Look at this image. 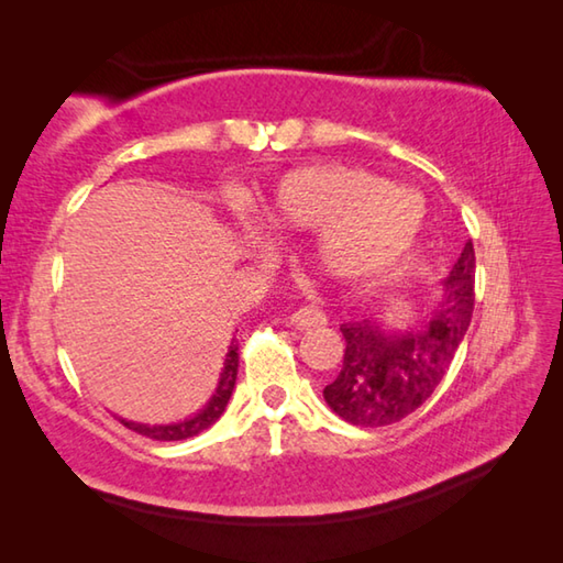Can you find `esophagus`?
Instances as JSON below:
<instances>
[{"mask_svg":"<svg viewBox=\"0 0 563 563\" xmlns=\"http://www.w3.org/2000/svg\"><path fill=\"white\" fill-rule=\"evenodd\" d=\"M288 320H290V325L298 328V330L322 328V325H325V322H328V318L322 316V310L312 308V305H302V308L295 310Z\"/></svg>","mask_w":563,"mask_h":563,"instance_id":"esophagus-1","label":"esophagus"}]
</instances>
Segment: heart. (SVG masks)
I'll return each instance as SVG.
<instances>
[{
	"instance_id": "1",
	"label": "heart",
	"mask_w": 563,
	"mask_h": 563,
	"mask_svg": "<svg viewBox=\"0 0 563 563\" xmlns=\"http://www.w3.org/2000/svg\"><path fill=\"white\" fill-rule=\"evenodd\" d=\"M263 221L280 231L322 228L318 255L342 275L395 263L424 225L422 196L395 188L373 170L328 164L290 170L261 203Z\"/></svg>"
}]
</instances>
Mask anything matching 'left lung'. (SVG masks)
<instances>
[{"instance_id": "obj_1", "label": "left lung", "mask_w": 563, "mask_h": 563, "mask_svg": "<svg viewBox=\"0 0 563 563\" xmlns=\"http://www.w3.org/2000/svg\"><path fill=\"white\" fill-rule=\"evenodd\" d=\"M474 245L464 243L430 320L409 332H387L375 320L340 325L345 357L322 389L332 412L357 427L395 424L427 402L456 355L474 310Z\"/></svg>"}]
</instances>
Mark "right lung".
Here are the masks:
<instances>
[{
    "instance_id": "1",
    "label": "right lung",
    "mask_w": 563,
    "mask_h": 563,
    "mask_svg": "<svg viewBox=\"0 0 563 563\" xmlns=\"http://www.w3.org/2000/svg\"><path fill=\"white\" fill-rule=\"evenodd\" d=\"M235 375H238V345L235 342H231L216 393L211 399H208V405L201 409V412L188 417V419H180V422H174V424L151 427V424H141V422H129V419H121V424L129 427V430H133V432L148 437V440H158V442H178V440H188V437L201 434L225 412V405H228V399H231L233 387H235Z\"/></svg>"
}]
</instances>
